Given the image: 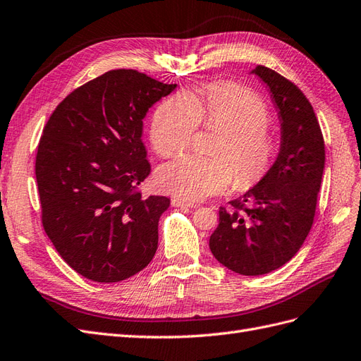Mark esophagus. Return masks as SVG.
Instances as JSON below:
<instances>
[{
  "mask_svg": "<svg viewBox=\"0 0 361 361\" xmlns=\"http://www.w3.org/2000/svg\"><path fill=\"white\" fill-rule=\"evenodd\" d=\"M173 207H198V204H195L192 201H188V200H183L180 197H173L171 200Z\"/></svg>",
  "mask_w": 361,
  "mask_h": 361,
  "instance_id": "obj_1",
  "label": "esophagus"
}]
</instances>
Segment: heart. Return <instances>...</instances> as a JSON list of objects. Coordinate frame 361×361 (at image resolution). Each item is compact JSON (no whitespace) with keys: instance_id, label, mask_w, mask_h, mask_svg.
<instances>
[{"instance_id":"b5f03b06","label":"heart","mask_w":361,"mask_h":361,"mask_svg":"<svg viewBox=\"0 0 361 361\" xmlns=\"http://www.w3.org/2000/svg\"><path fill=\"white\" fill-rule=\"evenodd\" d=\"M269 111L254 92L234 83H213L201 94L163 101L151 121L149 139L160 157L178 156L198 126L219 130L210 157L183 156L157 172V184L172 195L201 200L224 190H248L271 171L276 143Z\"/></svg>"}]
</instances>
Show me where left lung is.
<instances>
[{"label":"left lung","instance_id":"obj_1","mask_svg":"<svg viewBox=\"0 0 361 361\" xmlns=\"http://www.w3.org/2000/svg\"><path fill=\"white\" fill-rule=\"evenodd\" d=\"M281 122V145L266 177L219 209L210 250L240 275L269 274L300 251L314 219L325 168V143L313 107L292 81L259 65L252 69Z\"/></svg>","mask_w":361,"mask_h":361}]
</instances>
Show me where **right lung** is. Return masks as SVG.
<instances>
[{
	"label": "right lung",
	"mask_w": 361,
	"mask_h": 361,
	"mask_svg": "<svg viewBox=\"0 0 361 361\" xmlns=\"http://www.w3.org/2000/svg\"><path fill=\"white\" fill-rule=\"evenodd\" d=\"M175 87L113 69L71 92L47 122L36 156L44 230L87 280H127L157 251L171 200L137 190L151 172L143 118Z\"/></svg>",
	"instance_id": "right-lung-1"
}]
</instances>
